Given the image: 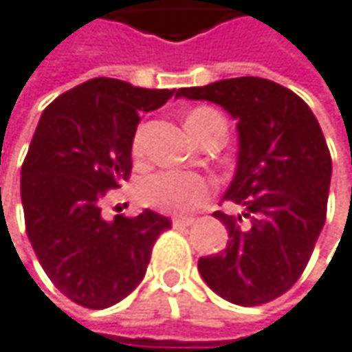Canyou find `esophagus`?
<instances>
[{
    "instance_id": "34e87169",
    "label": "esophagus",
    "mask_w": 352,
    "mask_h": 352,
    "mask_svg": "<svg viewBox=\"0 0 352 352\" xmlns=\"http://www.w3.org/2000/svg\"><path fill=\"white\" fill-rule=\"evenodd\" d=\"M193 223H195V219L193 217H173V227H175V229L189 227V225H193Z\"/></svg>"
}]
</instances>
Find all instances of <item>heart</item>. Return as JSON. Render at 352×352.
I'll return each instance as SVG.
<instances>
[{
    "mask_svg": "<svg viewBox=\"0 0 352 352\" xmlns=\"http://www.w3.org/2000/svg\"><path fill=\"white\" fill-rule=\"evenodd\" d=\"M215 113L213 109H195L187 117V127L199 123L205 115ZM143 147V133L135 135L133 153L139 155ZM213 189V183L201 173L191 171H157L153 175L145 177L139 185V197L145 205L153 207L163 213H185L199 207Z\"/></svg>",
    "mask_w": 352,
    "mask_h": 352,
    "instance_id": "heart-1",
    "label": "heart"
}]
</instances>
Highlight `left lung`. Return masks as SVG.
Returning a JSON list of instances; mask_svg holds the SVG:
<instances>
[{
    "label": "left lung",
    "mask_w": 352,
    "mask_h": 352,
    "mask_svg": "<svg viewBox=\"0 0 352 352\" xmlns=\"http://www.w3.org/2000/svg\"><path fill=\"white\" fill-rule=\"evenodd\" d=\"M175 97L211 101L237 119L235 177L215 211L227 249L199 258L203 280L229 302L255 307L287 293L305 271L327 217L333 163L319 121L299 95L263 77H233Z\"/></svg>",
    "instance_id": "8db88e82"
}]
</instances>
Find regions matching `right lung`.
Wrapping results in <instances>:
<instances>
[{"instance_id":"obj_1","label":"right lung","mask_w":352,"mask_h":352,"mask_svg":"<svg viewBox=\"0 0 352 352\" xmlns=\"http://www.w3.org/2000/svg\"><path fill=\"white\" fill-rule=\"evenodd\" d=\"M173 94L95 77L41 113L21 165L25 231L53 285L81 307L125 299L145 277L157 237L171 227L149 209L105 219L101 201L131 175L139 115Z\"/></svg>"}]
</instances>
